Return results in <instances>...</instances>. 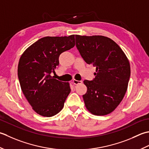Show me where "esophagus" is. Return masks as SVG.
<instances>
[{"label": "esophagus", "mask_w": 149, "mask_h": 149, "mask_svg": "<svg viewBox=\"0 0 149 149\" xmlns=\"http://www.w3.org/2000/svg\"><path fill=\"white\" fill-rule=\"evenodd\" d=\"M82 83V81L81 80H72V84L74 85H78V84H80Z\"/></svg>", "instance_id": "obj_1"}]
</instances>
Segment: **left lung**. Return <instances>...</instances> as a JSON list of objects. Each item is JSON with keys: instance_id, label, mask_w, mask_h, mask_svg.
Masks as SVG:
<instances>
[{"instance_id": "obj_1", "label": "left lung", "mask_w": 149, "mask_h": 149, "mask_svg": "<svg viewBox=\"0 0 149 149\" xmlns=\"http://www.w3.org/2000/svg\"><path fill=\"white\" fill-rule=\"evenodd\" d=\"M76 46L88 64L96 67L95 78L84 80L83 98L88 111L98 116L113 112L127 91L130 76L128 59L112 39L104 36L75 35Z\"/></svg>"}]
</instances>
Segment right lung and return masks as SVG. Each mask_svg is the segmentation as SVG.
I'll return each mask as SVG.
<instances>
[{
  "label": "right lung",
  "instance_id": "obj_1",
  "mask_svg": "<svg viewBox=\"0 0 149 149\" xmlns=\"http://www.w3.org/2000/svg\"><path fill=\"white\" fill-rule=\"evenodd\" d=\"M74 45V35L45 36L29 46L20 57L18 77L21 89L33 110L42 116L58 113L71 92L68 82L58 81L51 73L59 64L60 54Z\"/></svg>",
  "mask_w": 149,
  "mask_h": 149
}]
</instances>
